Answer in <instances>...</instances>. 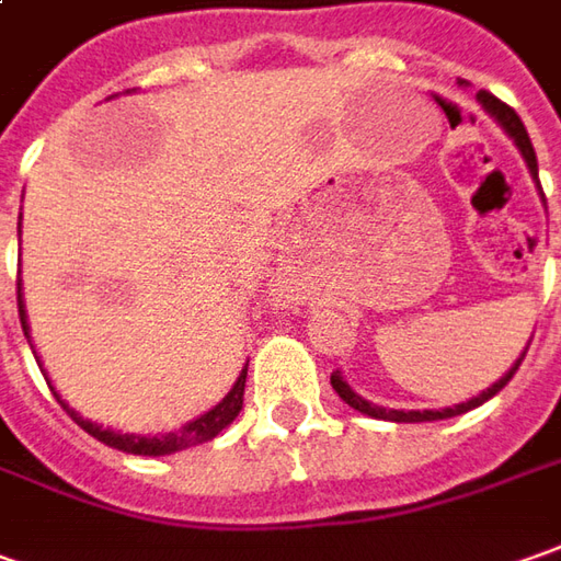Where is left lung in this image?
<instances>
[{
  "instance_id": "1",
  "label": "left lung",
  "mask_w": 561,
  "mask_h": 561,
  "mask_svg": "<svg viewBox=\"0 0 561 561\" xmlns=\"http://www.w3.org/2000/svg\"><path fill=\"white\" fill-rule=\"evenodd\" d=\"M476 98L482 101L484 111L494 116L500 126L506 129V135H510V138L516 141V148L522 150L525 163H528V169H531V179H535V182H537L535 145H531V138H528V129H525V123L518 119V114H516V111H513V107H510V104H503V101L491 95V92H484V89H482V92H479V95H476ZM537 187H540V182H537ZM540 197H543V191H540ZM528 345H531V342H528ZM525 352H528V348H525ZM522 358H525V355H522ZM522 358H518L516 364H513V367H510V370H506V374H503V377H500L497 382H494V386L488 389V392H482V394H479V398H472V401H466V404H454V408H445V411H386V408H379V404H370L367 398H360V394L355 392V389H352V386H348L345 379H342L340 370H333V374H330V386L336 389V394H340V398H342V401H345V404H348V408H355V411L367 413V416H377V420H392V423H432V420H447V416H460V413L472 411V408H479V404H484L488 398H494V394H497L500 389H503V386H506V382L513 379V374H516V370H518V364H522Z\"/></svg>"
}]
</instances>
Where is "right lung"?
I'll return each instance as SVG.
<instances>
[{"instance_id": "obj_1", "label": "right lung", "mask_w": 561, "mask_h": 561, "mask_svg": "<svg viewBox=\"0 0 561 561\" xmlns=\"http://www.w3.org/2000/svg\"><path fill=\"white\" fill-rule=\"evenodd\" d=\"M18 234H21V221H18ZM18 314H21V327H24V336L30 340V324H26V311H24V296H21V272H18ZM33 348V345H30ZM243 386H247V370L237 377L234 389L221 398L219 404L213 408V411H206L197 420H191V423H184L179 432H167V435H123V432L114 430H101L98 423L92 420H85V416H79L73 408H67L61 401V394L55 392L51 386V392L55 398L61 401V408L70 416H73V423H77L79 430H85L92 438L98 442H104L107 447H116V450H126V454H141V457H163V454H175V450H184V447H194L203 445V442H213L216 435H219L228 423H234V416L243 408Z\"/></svg>"}]
</instances>
